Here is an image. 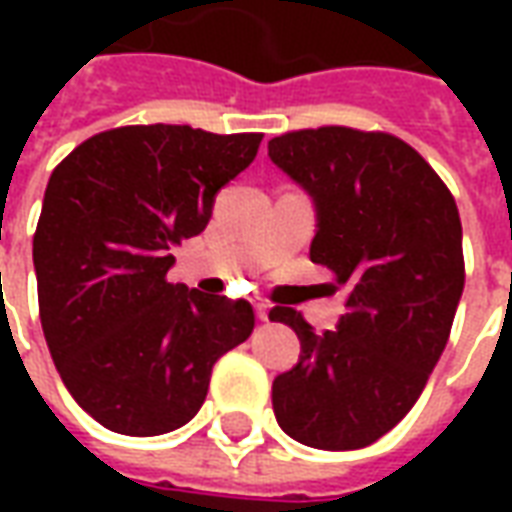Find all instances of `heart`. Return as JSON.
Returning a JSON list of instances; mask_svg holds the SVG:
<instances>
[{
  "mask_svg": "<svg viewBox=\"0 0 512 512\" xmlns=\"http://www.w3.org/2000/svg\"><path fill=\"white\" fill-rule=\"evenodd\" d=\"M290 202H296V205L304 208V205H307V194H304V191H290L288 197L282 200V205H290Z\"/></svg>",
  "mask_w": 512,
  "mask_h": 512,
  "instance_id": "obj_1",
  "label": "heart"
}]
</instances>
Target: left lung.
Instances as JSON below:
<instances>
[{"mask_svg":"<svg viewBox=\"0 0 512 512\" xmlns=\"http://www.w3.org/2000/svg\"><path fill=\"white\" fill-rule=\"evenodd\" d=\"M252 136L136 126L87 139L54 169L32 263L40 326L73 400L123 436L194 419L213 365L255 329L249 301L169 277L172 249L205 230Z\"/></svg>","mask_w":512,"mask_h":512,"instance_id":"1","label":"left lung"}]
</instances>
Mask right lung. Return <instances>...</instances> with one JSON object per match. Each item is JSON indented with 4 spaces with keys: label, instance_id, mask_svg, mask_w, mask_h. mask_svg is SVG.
I'll return each instance as SVG.
<instances>
[{
    "label": "right lung",
    "instance_id": "1",
    "mask_svg": "<svg viewBox=\"0 0 512 512\" xmlns=\"http://www.w3.org/2000/svg\"><path fill=\"white\" fill-rule=\"evenodd\" d=\"M268 156L307 191L310 260L343 288L329 329L285 321L301 354L274 378V417L307 447L359 450L406 417L447 345L463 293L458 208L395 136L318 128L279 136Z\"/></svg>",
    "mask_w": 512,
    "mask_h": 512
}]
</instances>
